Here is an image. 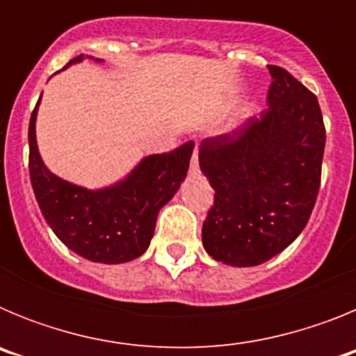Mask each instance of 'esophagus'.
Returning a JSON list of instances; mask_svg holds the SVG:
<instances>
[{
  "label": "esophagus",
  "instance_id": "34e87169",
  "mask_svg": "<svg viewBox=\"0 0 356 356\" xmlns=\"http://www.w3.org/2000/svg\"><path fill=\"white\" fill-rule=\"evenodd\" d=\"M191 171L193 172L200 171V160H197V143H196V147H194L193 159H191Z\"/></svg>",
  "mask_w": 356,
  "mask_h": 356
}]
</instances>
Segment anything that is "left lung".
<instances>
[{
	"instance_id": "1",
	"label": "left lung",
	"mask_w": 356,
	"mask_h": 356,
	"mask_svg": "<svg viewBox=\"0 0 356 356\" xmlns=\"http://www.w3.org/2000/svg\"><path fill=\"white\" fill-rule=\"evenodd\" d=\"M267 67L269 108L200 146L201 171L216 191L203 246L226 266H259L284 251L319 193L326 143L319 102L287 69Z\"/></svg>"
}]
</instances>
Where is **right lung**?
I'll return each mask as SVG.
<instances>
[{"label":"right lung","mask_w":356,"mask_h":356,"mask_svg":"<svg viewBox=\"0 0 356 356\" xmlns=\"http://www.w3.org/2000/svg\"><path fill=\"white\" fill-rule=\"evenodd\" d=\"M81 55L72 58L80 62ZM35 108L31 112L30 180L44 219L69 250L92 262L122 264L137 259L149 246L156 216L187 176L194 143L151 155L127 180L102 191H87L60 180L42 163L35 143Z\"/></svg>","instance_id":"1"}]
</instances>
